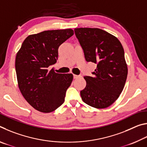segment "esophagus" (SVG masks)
I'll use <instances>...</instances> for the list:
<instances>
[{
	"label": "esophagus",
	"mask_w": 147,
	"mask_h": 147,
	"mask_svg": "<svg viewBox=\"0 0 147 147\" xmlns=\"http://www.w3.org/2000/svg\"><path fill=\"white\" fill-rule=\"evenodd\" d=\"M80 75H76V74H73L74 78H78V77H80Z\"/></svg>",
	"instance_id": "obj_1"
}]
</instances>
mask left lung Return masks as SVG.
<instances>
[{
    "mask_svg": "<svg viewBox=\"0 0 147 147\" xmlns=\"http://www.w3.org/2000/svg\"><path fill=\"white\" fill-rule=\"evenodd\" d=\"M86 60L96 64L92 76H85L86 86L80 91L82 100L93 108H106L120 95L128 68L123 47L116 37L99 28L74 29Z\"/></svg>",
    "mask_w": 147,
    "mask_h": 147,
    "instance_id": "left-lung-1",
    "label": "left lung"
}]
</instances>
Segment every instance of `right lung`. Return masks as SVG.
Masks as SVG:
<instances>
[{
  "label": "right lung",
  "mask_w": 147,
  "mask_h": 147,
  "mask_svg": "<svg viewBox=\"0 0 147 147\" xmlns=\"http://www.w3.org/2000/svg\"><path fill=\"white\" fill-rule=\"evenodd\" d=\"M73 34V30L65 29L30 35L17 54L16 71L20 91L41 112H52L64 102L73 75L56 73L49 67L56 63L60 45Z\"/></svg>",
  "instance_id": "obj_1"
}]
</instances>
